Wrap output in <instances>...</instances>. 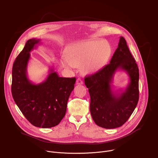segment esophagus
<instances>
[{
	"mask_svg": "<svg viewBox=\"0 0 158 158\" xmlns=\"http://www.w3.org/2000/svg\"><path fill=\"white\" fill-rule=\"evenodd\" d=\"M76 84H77V85H82V84H83L82 79L81 78H78L76 80Z\"/></svg>",
	"mask_w": 158,
	"mask_h": 158,
	"instance_id": "1",
	"label": "esophagus"
}]
</instances>
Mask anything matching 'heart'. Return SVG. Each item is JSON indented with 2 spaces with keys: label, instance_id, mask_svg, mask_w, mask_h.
Returning <instances> with one entry per match:
<instances>
[{
  "label": "heart",
  "instance_id": "obj_1",
  "mask_svg": "<svg viewBox=\"0 0 158 158\" xmlns=\"http://www.w3.org/2000/svg\"><path fill=\"white\" fill-rule=\"evenodd\" d=\"M110 52L109 44L102 40H84L71 47L67 52V58L63 57L61 63L67 69L81 66L84 72L93 73L103 67Z\"/></svg>",
  "mask_w": 158,
  "mask_h": 158
}]
</instances>
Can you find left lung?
<instances>
[{
    "mask_svg": "<svg viewBox=\"0 0 158 158\" xmlns=\"http://www.w3.org/2000/svg\"><path fill=\"white\" fill-rule=\"evenodd\" d=\"M118 70L127 73L130 82L124 90L114 92L111 83ZM139 70L123 37L110 64L85 78L90 94V112L94 123L106 129L121 127L131 116L139 102Z\"/></svg>",
    "mask_w": 158,
    "mask_h": 158,
    "instance_id": "1",
    "label": "left lung"
}]
</instances>
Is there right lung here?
<instances>
[{
    "label": "right lung",
    "mask_w": 158,
    "mask_h": 158,
    "mask_svg": "<svg viewBox=\"0 0 158 158\" xmlns=\"http://www.w3.org/2000/svg\"><path fill=\"white\" fill-rule=\"evenodd\" d=\"M40 43V39L28 40L16 58L13 66L11 91L16 104L31 124L49 128L58 125L64 118L76 79L59 77L51 68L44 81L37 85L31 82L27 76L30 52Z\"/></svg>",
    "instance_id": "obj_1"
}]
</instances>
